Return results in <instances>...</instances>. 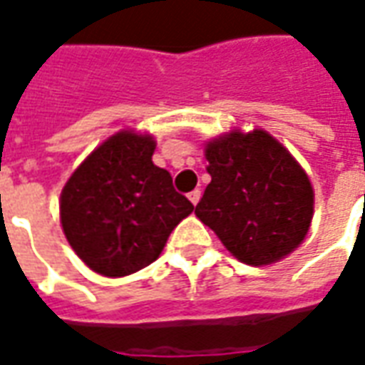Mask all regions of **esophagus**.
<instances>
[{
	"label": "esophagus",
	"instance_id": "34e87169",
	"mask_svg": "<svg viewBox=\"0 0 365 365\" xmlns=\"http://www.w3.org/2000/svg\"><path fill=\"white\" fill-rule=\"evenodd\" d=\"M187 197H190V201L191 203H193V205H197L199 203V199H201V191L199 190H193L190 193V195H187Z\"/></svg>",
	"mask_w": 365,
	"mask_h": 365
}]
</instances>
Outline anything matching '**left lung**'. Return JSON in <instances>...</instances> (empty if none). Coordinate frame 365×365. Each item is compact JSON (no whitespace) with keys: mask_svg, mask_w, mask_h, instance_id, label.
<instances>
[{"mask_svg":"<svg viewBox=\"0 0 365 365\" xmlns=\"http://www.w3.org/2000/svg\"><path fill=\"white\" fill-rule=\"evenodd\" d=\"M211 183L195 207L199 221L248 266H269L297 248L313 219L305 170L262 128L232 130L205 146Z\"/></svg>","mask_w":365,"mask_h":365,"instance_id":"1","label":"left lung"}]
</instances>
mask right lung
Returning a JSON list of instances; mask_svg holds the SVG:
<instances>
[{"label":"right lung","mask_w":365,"mask_h":365,"mask_svg":"<svg viewBox=\"0 0 365 365\" xmlns=\"http://www.w3.org/2000/svg\"><path fill=\"white\" fill-rule=\"evenodd\" d=\"M150 135L120 130L78 166L60 195V222L86 266L107 277L146 268L193 211L172 175L154 166Z\"/></svg>","instance_id":"1"}]
</instances>
